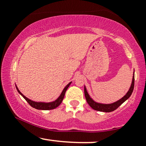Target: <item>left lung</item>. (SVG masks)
I'll use <instances>...</instances> for the list:
<instances>
[{
	"label": "left lung",
	"instance_id": "left-lung-1",
	"mask_svg": "<svg viewBox=\"0 0 146 146\" xmlns=\"http://www.w3.org/2000/svg\"><path fill=\"white\" fill-rule=\"evenodd\" d=\"M134 86H135V74L133 75V77H132V81L131 86H130V89H129L128 93H126V95H125V96H123L121 99H120L119 100H118L117 102H115V103L110 104H104L97 103V102L93 101V100L90 98L89 95L88 94L86 87L84 86L85 98H86L87 103L89 104L90 106L93 109H94L95 110H98V111L109 113V112L114 111L115 110H116L119 106H121L122 104H123V102L125 101V100H127L129 98H130V95H132V91H133Z\"/></svg>",
	"mask_w": 146,
	"mask_h": 146
}]
</instances>
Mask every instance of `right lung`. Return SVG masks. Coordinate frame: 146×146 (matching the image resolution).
Segmentation results:
<instances>
[{
  "label": "right lung",
  "mask_w": 146,
  "mask_h": 146,
  "mask_svg": "<svg viewBox=\"0 0 146 146\" xmlns=\"http://www.w3.org/2000/svg\"><path fill=\"white\" fill-rule=\"evenodd\" d=\"M71 82L68 83L67 85H66V87H65L64 88V90H62V92L61 95H60V97L58 98L56 101L54 102H49V103H44V102H33L32 100H29V99H28L27 98H26V97L25 96V95H23L22 93H21V91H20L19 90H18V88H17V86H16V89H17L18 93L21 94L22 96L23 97V98H25V100H26L27 102L29 103V104L31 106H32L33 108H36V109H38V110H52V109H54V108H57V107L59 106L60 104L62 103V102L64 98V95H65V93H66V90H67V88H68V86H70V84H71Z\"/></svg>",
  "instance_id": "1"
}]
</instances>
